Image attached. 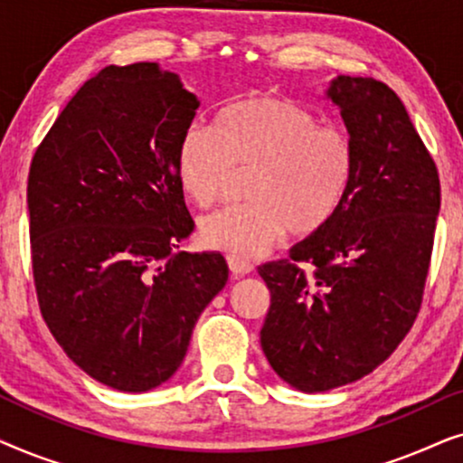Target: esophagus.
<instances>
[{"label": "esophagus", "mask_w": 463, "mask_h": 463, "mask_svg": "<svg viewBox=\"0 0 463 463\" xmlns=\"http://www.w3.org/2000/svg\"><path fill=\"white\" fill-rule=\"evenodd\" d=\"M227 265H230V269H232V274L233 276H246V274H250L252 271V263H249V261H244V259H240V257H227Z\"/></svg>", "instance_id": "obj_1"}]
</instances>
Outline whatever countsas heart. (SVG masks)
<instances>
[{"mask_svg": "<svg viewBox=\"0 0 463 463\" xmlns=\"http://www.w3.org/2000/svg\"><path fill=\"white\" fill-rule=\"evenodd\" d=\"M246 198L200 223L202 242L230 255L252 257L284 233L306 238L331 223L350 194V137L287 99L250 97L221 111L217 128L194 124L179 145L176 170L189 200L211 206L232 168H250Z\"/></svg>", "mask_w": 463, "mask_h": 463, "instance_id": "obj_1", "label": "heart"}]
</instances>
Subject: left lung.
<instances>
[{"label":"left lung","mask_w":463,"mask_h":463,"mask_svg":"<svg viewBox=\"0 0 463 463\" xmlns=\"http://www.w3.org/2000/svg\"><path fill=\"white\" fill-rule=\"evenodd\" d=\"M326 99L354 147L350 194L288 261L259 268L271 295L263 354L306 394L358 382L404 339L421 306L440 211L434 160L394 90L337 75Z\"/></svg>","instance_id":"left-lung-1"}]
</instances>
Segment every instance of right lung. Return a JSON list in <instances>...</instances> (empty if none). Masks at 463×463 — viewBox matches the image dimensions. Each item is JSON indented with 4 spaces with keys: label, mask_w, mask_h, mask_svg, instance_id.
I'll list each match as a JSON object with an SVG mask.
<instances>
[{
    "label": "right lung",
    "mask_w": 463,
    "mask_h": 463,
    "mask_svg": "<svg viewBox=\"0 0 463 463\" xmlns=\"http://www.w3.org/2000/svg\"><path fill=\"white\" fill-rule=\"evenodd\" d=\"M200 100L157 62L109 65L69 100L29 170L31 259L43 320L69 358L119 392L168 382L225 287L176 170Z\"/></svg>",
    "instance_id": "right-lung-1"
}]
</instances>
